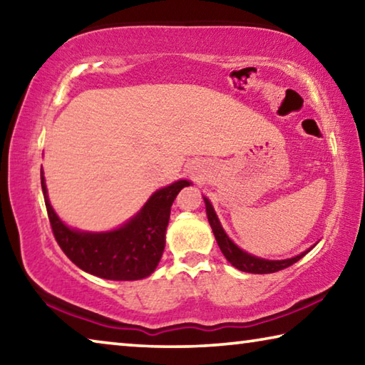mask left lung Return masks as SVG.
Returning a JSON list of instances; mask_svg holds the SVG:
<instances>
[{
  "instance_id": "left-lung-1",
  "label": "left lung",
  "mask_w": 365,
  "mask_h": 365,
  "mask_svg": "<svg viewBox=\"0 0 365 365\" xmlns=\"http://www.w3.org/2000/svg\"><path fill=\"white\" fill-rule=\"evenodd\" d=\"M206 202V212H207V220L211 224V228L214 232V237L217 240V245L222 251V255L227 257V261L230 262L233 267H237L243 272H250V274H274V272H279L282 269H287L289 265H293L294 262H298L299 259L306 255H302L292 257V259H285V261H265V259H259L256 256H251L248 252H245L243 250H240L237 245H235L230 238L227 237L224 228L220 227V222L215 215L214 209L205 197Z\"/></svg>"
}]
</instances>
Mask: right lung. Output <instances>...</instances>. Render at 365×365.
Masks as SVG:
<instances>
[{
  "mask_svg": "<svg viewBox=\"0 0 365 365\" xmlns=\"http://www.w3.org/2000/svg\"><path fill=\"white\" fill-rule=\"evenodd\" d=\"M188 185L178 180L158 190L130 222L114 232L83 233L66 227L53 211L41 172L48 219L59 248L77 267L106 280H140L153 274L165 246L170 206Z\"/></svg>",
  "mask_w": 365,
  "mask_h": 365,
  "instance_id": "add662e5",
  "label": "right lung"
}]
</instances>
